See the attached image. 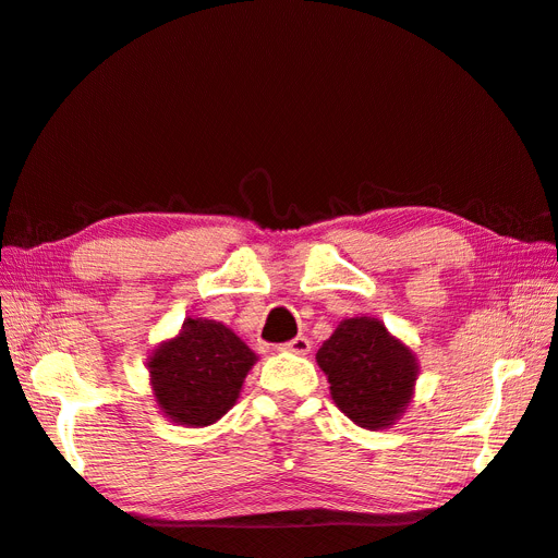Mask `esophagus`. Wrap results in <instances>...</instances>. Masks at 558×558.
<instances>
[{"label": "esophagus", "instance_id": "34e87169", "mask_svg": "<svg viewBox=\"0 0 558 558\" xmlns=\"http://www.w3.org/2000/svg\"><path fill=\"white\" fill-rule=\"evenodd\" d=\"M279 349H281V351H291V353H300V356H305V353L312 351V342L307 340L305 335H298V337H293L291 342L281 344Z\"/></svg>", "mask_w": 558, "mask_h": 558}]
</instances>
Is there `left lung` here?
<instances>
[{
  "instance_id": "left-lung-1",
  "label": "left lung",
  "mask_w": 558,
  "mask_h": 558,
  "mask_svg": "<svg viewBox=\"0 0 558 558\" xmlns=\"http://www.w3.org/2000/svg\"><path fill=\"white\" fill-rule=\"evenodd\" d=\"M316 363L337 408L361 428H388L412 402L418 363L377 318H344L318 349Z\"/></svg>"
}]
</instances>
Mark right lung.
I'll list each match as a JSON object with an SVG mask.
<instances>
[{
	"instance_id": "right-lung-1",
	"label": "right lung",
	"mask_w": 558,
	"mask_h": 558,
	"mask_svg": "<svg viewBox=\"0 0 558 558\" xmlns=\"http://www.w3.org/2000/svg\"><path fill=\"white\" fill-rule=\"evenodd\" d=\"M256 361V353L228 326L185 318L181 332L150 353V388L158 408L174 424L209 426L238 402Z\"/></svg>"
}]
</instances>
